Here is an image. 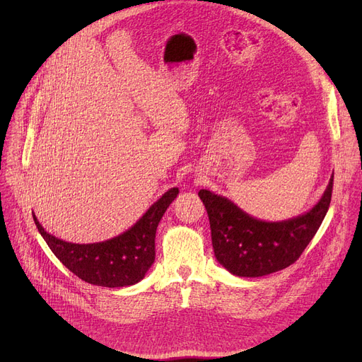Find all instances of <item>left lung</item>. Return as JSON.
Here are the masks:
<instances>
[{
    "instance_id": "obj_1",
    "label": "left lung",
    "mask_w": 362,
    "mask_h": 362,
    "mask_svg": "<svg viewBox=\"0 0 362 362\" xmlns=\"http://www.w3.org/2000/svg\"><path fill=\"white\" fill-rule=\"evenodd\" d=\"M334 176L314 208L282 222H265L245 214L229 199L202 189L216 259L236 276L256 278L288 268L320 229L332 196Z\"/></svg>"
}]
</instances>
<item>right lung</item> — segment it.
<instances>
[{"mask_svg": "<svg viewBox=\"0 0 362 362\" xmlns=\"http://www.w3.org/2000/svg\"><path fill=\"white\" fill-rule=\"evenodd\" d=\"M177 187L168 190L124 233L98 243H71L48 232L33 215L35 226L48 247L76 276L97 286L122 288L141 281L154 262V238L158 225L176 199Z\"/></svg>", "mask_w": 362, "mask_h": 362, "instance_id": "right-lung-1", "label": "right lung"}]
</instances>
